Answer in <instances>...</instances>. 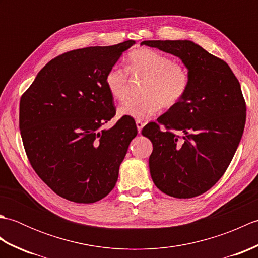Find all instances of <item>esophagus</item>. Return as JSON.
<instances>
[{"label":"esophagus","mask_w":258,"mask_h":258,"mask_svg":"<svg viewBox=\"0 0 258 258\" xmlns=\"http://www.w3.org/2000/svg\"><path fill=\"white\" fill-rule=\"evenodd\" d=\"M136 126H138L139 133H141V131H142V128H143V126H144V123L142 122V120H136Z\"/></svg>","instance_id":"esophagus-1"}]
</instances>
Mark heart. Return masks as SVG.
Masks as SVG:
<instances>
[{"label": "heart", "instance_id": "1", "mask_svg": "<svg viewBox=\"0 0 258 258\" xmlns=\"http://www.w3.org/2000/svg\"><path fill=\"white\" fill-rule=\"evenodd\" d=\"M128 72L146 79L143 96L130 97L119 106L120 115L138 120L155 115L161 107L172 108L183 101L190 85V74L184 64L152 48H136L126 59V70L112 67L105 74V85L113 98L123 101L130 91Z\"/></svg>", "mask_w": 258, "mask_h": 258}]
</instances>
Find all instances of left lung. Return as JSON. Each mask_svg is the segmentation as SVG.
<instances>
[{
  "label": "left lung",
  "instance_id": "8db88e82",
  "mask_svg": "<svg viewBox=\"0 0 258 258\" xmlns=\"http://www.w3.org/2000/svg\"><path fill=\"white\" fill-rule=\"evenodd\" d=\"M174 54L190 74L187 94L142 134L153 143L150 172L158 189L190 199L215 185L232 162L246 122L239 82L226 62L190 41H143Z\"/></svg>",
  "mask_w": 258,
  "mask_h": 258
}]
</instances>
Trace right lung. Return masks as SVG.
Here are the masks:
<instances>
[{
  "mask_svg": "<svg viewBox=\"0 0 258 258\" xmlns=\"http://www.w3.org/2000/svg\"><path fill=\"white\" fill-rule=\"evenodd\" d=\"M128 40L112 46L65 52L43 68L20 100V131L31 166L54 193L94 203L117 182L118 168L136 134L135 120L116 114L105 74Z\"/></svg>",
  "mask_w": 258,
  "mask_h": 258,
  "instance_id": "obj_1",
  "label": "right lung"
}]
</instances>
